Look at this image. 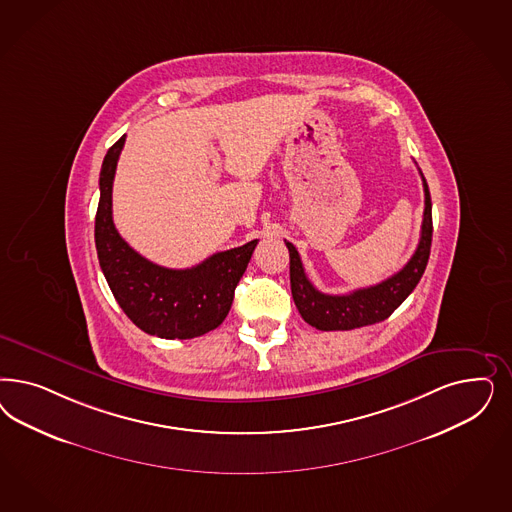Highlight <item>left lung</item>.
<instances>
[{"instance_id": "obj_1", "label": "left lung", "mask_w": 512, "mask_h": 512, "mask_svg": "<svg viewBox=\"0 0 512 512\" xmlns=\"http://www.w3.org/2000/svg\"><path fill=\"white\" fill-rule=\"evenodd\" d=\"M422 175V173H420ZM424 184V220H422V233L420 243L414 250L413 258L407 265L392 275L390 279L379 282L369 288H360L343 296H330L322 294L313 286V282L307 279L305 269L301 264V258L297 254L296 247L288 241L286 247L290 252V286L292 297L296 303L297 311L301 318L322 331H345L371 326L386 320L397 307L409 297L416 288V284L422 279L431 250V198H429L428 182L422 175Z\"/></svg>"}]
</instances>
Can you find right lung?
I'll return each mask as SVG.
<instances>
[{"label": "right lung", "instance_id": "right-lung-1", "mask_svg": "<svg viewBox=\"0 0 512 512\" xmlns=\"http://www.w3.org/2000/svg\"><path fill=\"white\" fill-rule=\"evenodd\" d=\"M126 135L107 150L99 173L96 248L99 265L122 311L139 330L162 339H192L218 328L258 239L216 252L190 269H167L135 252L113 224V181Z\"/></svg>", "mask_w": 512, "mask_h": 512}]
</instances>
